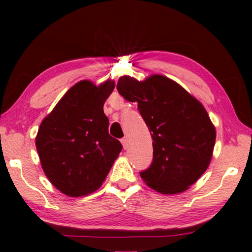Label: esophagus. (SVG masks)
Listing matches in <instances>:
<instances>
[{
    "label": "esophagus",
    "instance_id": "esophagus-1",
    "mask_svg": "<svg viewBox=\"0 0 252 252\" xmlns=\"http://www.w3.org/2000/svg\"><path fill=\"white\" fill-rule=\"evenodd\" d=\"M122 143H123L124 149H127V148H128V141H127L126 137H123V139H122Z\"/></svg>",
    "mask_w": 252,
    "mask_h": 252
}]
</instances>
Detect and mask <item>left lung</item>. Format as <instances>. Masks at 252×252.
<instances>
[{"instance_id": "obj_1", "label": "left lung", "mask_w": 252, "mask_h": 252, "mask_svg": "<svg viewBox=\"0 0 252 252\" xmlns=\"http://www.w3.org/2000/svg\"><path fill=\"white\" fill-rule=\"evenodd\" d=\"M117 89L137 109L153 137V161L140 172L150 188L178 194L195 184L208 168L216 129L201 103L163 75L140 82L122 77Z\"/></svg>"}]
</instances>
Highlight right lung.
<instances>
[{"instance_id":"right-lung-1","label":"right lung","mask_w":252,"mask_h":252,"mask_svg":"<svg viewBox=\"0 0 252 252\" xmlns=\"http://www.w3.org/2000/svg\"><path fill=\"white\" fill-rule=\"evenodd\" d=\"M115 82L98 87L82 80L68 89L41 123L35 144L51 184L71 197L95 191L105 180L123 149L109 134L103 111Z\"/></svg>"}]
</instances>
